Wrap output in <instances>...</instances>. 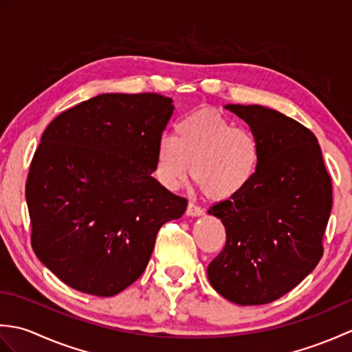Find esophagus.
<instances>
[{
	"mask_svg": "<svg viewBox=\"0 0 352 352\" xmlns=\"http://www.w3.org/2000/svg\"><path fill=\"white\" fill-rule=\"evenodd\" d=\"M186 214L188 216H193V218H195V216H203L204 214V210L201 207H198V206H195V204H189L188 206V208H186Z\"/></svg>",
	"mask_w": 352,
	"mask_h": 352,
	"instance_id": "obj_1",
	"label": "esophagus"
}]
</instances>
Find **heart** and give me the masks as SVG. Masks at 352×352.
Listing matches in <instances>:
<instances>
[{
	"mask_svg": "<svg viewBox=\"0 0 352 352\" xmlns=\"http://www.w3.org/2000/svg\"><path fill=\"white\" fill-rule=\"evenodd\" d=\"M260 162V140L251 130L214 111L199 110L178 119L174 136L157 142L154 175L164 189L177 190L190 169L208 198L223 201L248 188Z\"/></svg>",
	"mask_w": 352,
	"mask_h": 352,
	"instance_id": "obj_1",
	"label": "heart"
}]
</instances>
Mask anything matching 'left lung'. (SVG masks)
<instances>
[{"instance_id":"1","label":"left lung","mask_w":352,"mask_h":352,"mask_svg":"<svg viewBox=\"0 0 352 352\" xmlns=\"http://www.w3.org/2000/svg\"><path fill=\"white\" fill-rule=\"evenodd\" d=\"M250 125L261 146L256 178L241 195L208 208L227 242L208 281L239 305L267 304L298 286L322 257L333 206L331 178L309 129L263 106H223Z\"/></svg>"}]
</instances>
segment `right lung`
<instances>
[{"mask_svg": "<svg viewBox=\"0 0 352 352\" xmlns=\"http://www.w3.org/2000/svg\"><path fill=\"white\" fill-rule=\"evenodd\" d=\"M174 104L159 94H101L43 131L25 184L37 258L69 287L113 296L136 281L164 222L188 199L151 174Z\"/></svg>", "mask_w": 352, "mask_h": 352, "instance_id": "add662e5", "label": "right lung"}]
</instances>
